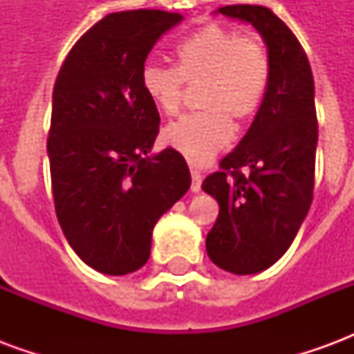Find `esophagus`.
<instances>
[{"mask_svg": "<svg viewBox=\"0 0 354 354\" xmlns=\"http://www.w3.org/2000/svg\"><path fill=\"white\" fill-rule=\"evenodd\" d=\"M201 182H203V176L201 172L195 167H192V192L199 193L201 192Z\"/></svg>", "mask_w": 354, "mask_h": 354, "instance_id": "34e87169", "label": "esophagus"}]
</instances>
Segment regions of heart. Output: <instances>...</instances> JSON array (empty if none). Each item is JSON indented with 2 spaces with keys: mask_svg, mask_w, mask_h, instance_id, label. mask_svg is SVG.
Instances as JSON below:
<instances>
[{
  "mask_svg": "<svg viewBox=\"0 0 354 354\" xmlns=\"http://www.w3.org/2000/svg\"><path fill=\"white\" fill-rule=\"evenodd\" d=\"M271 60L254 35L223 24H207L180 41L176 66L146 62L140 85L162 115H174L184 83L203 85L197 106L203 111L180 117L162 131L165 144L195 165H205L233 140L231 119L248 121L266 98Z\"/></svg>",
  "mask_w": 354,
  "mask_h": 354,
  "instance_id": "obj_1",
  "label": "heart"
}]
</instances>
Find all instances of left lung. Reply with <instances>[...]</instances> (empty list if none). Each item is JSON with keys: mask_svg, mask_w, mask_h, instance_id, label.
<instances>
[{"mask_svg": "<svg viewBox=\"0 0 354 354\" xmlns=\"http://www.w3.org/2000/svg\"><path fill=\"white\" fill-rule=\"evenodd\" d=\"M216 12L252 24L271 60L269 87L250 129L223 157L222 170L203 182L220 205L207 235L208 258L223 271L254 274L288 250L311 207L319 140L315 83L297 37L271 9L225 5Z\"/></svg>", "mask_w": 354, "mask_h": 354, "instance_id": "left-lung-1", "label": "left lung"}]
</instances>
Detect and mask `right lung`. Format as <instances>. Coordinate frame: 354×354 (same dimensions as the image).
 Here are the masks:
<instances>
[{
    "mask_svg": "<svg viewBox=\"0 0 354 354\" xmlns=\"http://www.w3.org/2000/svg\"><path fill=\"white\" fill-rule=\"evenodd\" d=\"M182 19L111 12L81 35L55 83L47 153L58 223L73 252L104 274L146 263L155 223L192 185L176 149L151 153L161 119L140 85L149 50Z\"/></svg>",
    "mask_w": 354,
    "mask_h": 354,
    "instance_id": "add662e5",
    "label": "right lung"
}]
</instances>
